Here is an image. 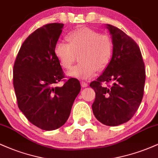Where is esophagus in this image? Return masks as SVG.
<instances>
[{"label": "esophagus", "mask_w": 158, "mask_h": 158, "mask_svg": "<svg viewBox=\"0 0 158 158\" xmlns=\"http://www.w3.org/2000/svg\"><path fill=\"white\" fill-rule=\"evenodd\" d=\"M81 87H83V88H85V87L88 86V82H86V81H81Z\"/></svg>", "instance_id": "34e87169"}]
</instances>
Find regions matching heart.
Returning a JSON list of instances; mask_svg holds the SVG:
<instances>
[{
	"label": "heart",
	"mask_w": 158,
	"mask_h": 158,
	"mask_svg": "<svg viewBox=\"0 0 158 158\" xmlns=\"http://www.w3.org/2000/svg\"><path fill=\"white\" fill-rule=\"evenodd\" d=\"M68 41H59L54 47V53L61 66L70 68L79 53L81 61L74 66L68 75L87 79L94 77L98 69L103 70L109 64L114 52L111 37L88 28L81 27L69 33Z\"/></svg>",
	"instance_id": "heart-1"
}]
</instances>
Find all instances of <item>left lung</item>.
<instances>
[{
    "instance_id": "1",
    "label": "left lung",
    "mask_w": 158,
    "mask_h": 158,
    "mask_svg": "<svg viewBox=\"0 0 158 158\" xmlns=\"http://www.w3.org/2000/svg\"><path fill=\"white\" fill-rule=\"evenodd\" d=\"M107 28L112 35L114 52L103 73L90 84L96 94L92 110L102 124L116 126L128 122L138 109L144 93L146 70L134 39L117 27L107 24ZM110 81L114 82L111 86L107 85Z\"/></svg>"
}]
</instances>
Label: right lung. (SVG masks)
I'll use <instances>...</instances> for the list:
<instances>
[{"label":"right lung","mask_w":158,"mask_h":158,"mask_svg":"<svg viewBox=\"0 0 158 158\" xmlns=\"http://www.w3.org/2000/svg\"><path fill=\"white\" fill-rule=\"evenodd\" d=\"M63 27L52 23L35 30L23 41L14 63L18 106L32 124L45 131L57 129L66 123L81 90L77 79H65L54 53ZM60 81L64 85L55 86Z\"/></svg>","instance_id":"add662e5"}]
</instances>
